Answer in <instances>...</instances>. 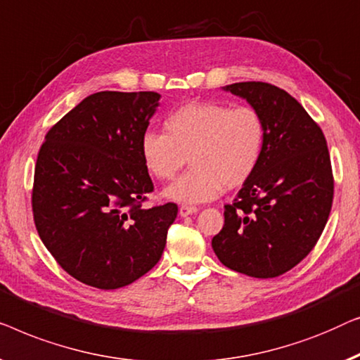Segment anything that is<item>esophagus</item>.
Here are the masks:
<instances>
[{
  "instance_id": "esophagus-1",
  "label": "esophagus",
  "mask_w": 360,
  "mask_h": 360,
  "mask_svg": "<svg viewBox=\"0 0 360 360\" xmlns=\"http://www.w3.org/2000/svg\"><path fill=\"white\" fill-rule=\"evenodd\" d=\"M197 210H199V209H197V207H192V205H181V207H179V215H181V217H187V215L195 214Z\"/></svg>"
}]
</instances>
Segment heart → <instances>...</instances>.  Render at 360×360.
Returning <instances> with one entry per match:
<instances>
[{
    "mask_svg": "<svg viewBox=\"0 0 360 360\" xmlns=\"http://www.w3.org/2000/svg\"><path fill=\"white\" fill-rule=\"evenodd\" d=\"M165 131L140 139V156L150 176L168 181L186 165L191 169L165 189L168 199L192 205L215 199L255 174L266 145V124L250 105L189 103L165 117Z\"/></svg>",
    "mask_w": 360,
    "mask_h": 360,
    "instance_id": "1",
    "label": "heart"
}]
</instances>
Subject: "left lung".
<instances>
[{
  "label": "left lung",
  "mask_w": 360,
  "mask_h": 360,
  "mask_svg": "<svg viewBox=\"0 0 360 360\" xmlns=\"http://www.w3.org/2000/svg\"><path fill=\"white\" fill-rule=\"evenodd\" d=\"M262 115L266 145L255 174L225 205V224L212 240L230 269L269 279L308 256L330 217L334 179L321 129L287 91L262 81L224 88Z\"/></svg>",
  "instance_id": "obj_1"
}]
</instances>
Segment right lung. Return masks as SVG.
I'll use <instances>...</instances> for the list:
<instances>
[{
    "instance_id": "add662e5",
    "label": "right lung",
    "mask_w": 360,
    "mask_h": 360,
    "mask_svg": "<svg viewBox=\"0 0 360 360\" xmlns=\"http://www.w3.org/2000/svg\"><path fill=\"white\" fill-rule=\"evenodd\" d=\"M158 93L101 91L45 135L34 171L35 229L55 261L86 285L112 290L160 261L178 205L145 209L153 182L140 139Z\"/></svg>"
}]
</instances>
